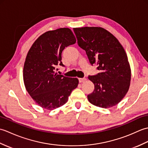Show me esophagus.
I'll return each mask as SVG.
<instances>
[{
    "label": "esophagus",
    "instance_id": "obj_1",
    "mask_svg": "<svg viewBox=\"0 0 148 148\" xmlns=\"http://www.w3.org/2000/svg\"><path fill=\"white\" fill-rule=\"evenodd\" d=\"M79 83H83V82H84V81H85L86 80V79L85 77H83V78H79Z\"/></svg>",
    "mask_w": 148,
    "mask_h": 148
}]
</instances>
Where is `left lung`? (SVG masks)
<instances>
[{
	"mask_svg": "<svg viewBox=\"0 0 148 148\" xmlns=\"http://www.w3.org/2000/svg\"><path fill=\"white\" fill-rule=\"evenodd\" d=\"M81 48L85 50L92 65L100 72L88 79L93 92L88 95L93 105L109 108L117 104L126 95L130 84L131 70L127 53L118 40L102 27L73 29Z\"/></svg>",
	"mask_w": 148,
	"mask_h": 148,
	"instance_id": "1",
	"label": "left lung"
}]
</instances>
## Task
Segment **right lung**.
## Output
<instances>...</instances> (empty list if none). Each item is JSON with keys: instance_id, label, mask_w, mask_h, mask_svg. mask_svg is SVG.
Masks as SVG:
<instances>
[{"instance_id": "1", "label": "right lung", "mask_w": 148, "mask_h": 148, "mask_svg": "<svg viewBox=\"0 0 148 148\" xmlns=\"http://www.w3.org/2000/svg\"><path fill=\"white\" fill-rule=\"evenodd\" d=\"M71 29L61 28L48 31L37 39L27 53L23 67L26 90L37 104L53 110L67 102L72 90L77 88V78L58 74V65L64 67L62 53L76 43Z\"/></svg>"}]
</instances>
